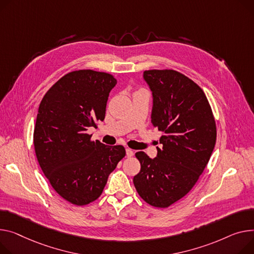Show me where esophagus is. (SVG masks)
<instances>
[{"mask_svg":"<svg viewBox=\"0 0 254 254\" xmlns=\"http://www.w3.org/2000/svg\"><path fill=\"white\" fill-rule=\"evenodd\" d=\"M126 152H127V157H131V156L133 155V151H132L131 149H129V148H127V149L126 150Z\"/></svg>","mask_w":254,"mask_h":254,"instance_id":"obj_1","label":"esophagus"}]
</instances>
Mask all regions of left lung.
Returning <instances> with one entry per match:
<instances>
[{"label": "left lung", "mask_w": 254, "mask_h": 254, "mask_svg": "<svg viewBox=\"0 0 254 254\" xmlns=\"http://www.w3.org/2000/svg\"><path fill=\"white\" fill-rule=\"evenodd\" d=\"M144 79L153 95L151 123L164 134L154 159L136 153L141 171L133 185L148 204L165 208L187 195L203 173L216 126L204 92L189 77L174 69H151Z\"/></svg>", "instance_id": "8db88e82"}]
</instances>
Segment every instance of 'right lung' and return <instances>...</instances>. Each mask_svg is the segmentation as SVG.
<instances>
[{"instance_id": "obj_1", "label": "right lung", "mask_w": 254, "mask_h": 254, "mask_svg": "<svg viewBox=\"0 0 254 254\" xmlns=\"http://www.w3.org/2000/svg\"><path fill=\"white\" fill-rule=\"evenodd\" d=\"M112 74L80 69L56 81L39 106L33 144L42 171L53 189L74 205L102 194L109 175L126 156L122 145L92 141L87 130L105 118Z\"/></svg>"}]
</instances>
